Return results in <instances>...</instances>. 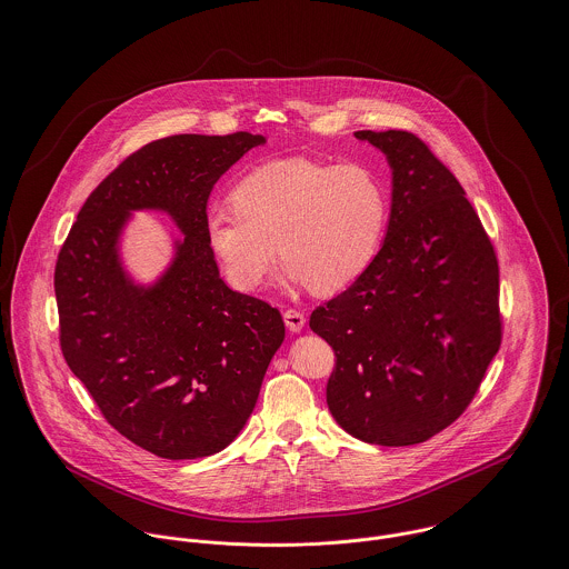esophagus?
Instances as JSON below:
<instances>
[{
  "mask_svg": "<svg viewBox=\"0 0 569 569\" xmlns=\"http://www.w3.org/2000/svg\"><path fill=\"white\" fill-rule=\"evenodd\" d=\"M282 318H284V325H287V328H289L291 332H300V330L305 328V325H307L305 313L298 311V309H287V311L282 313Z\"/></svg>",
  "mask_w": 569,
  "mask_h": 569,
  "instance_id": "34e87169",
  "label": "esophagus"
}]
</instances>
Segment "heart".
<instances>
[{"label":"heart","instance_id":"1","mask_svg":"<svg viewBox=\"0 0 569 569\" xmlns=\"http://www.w3.org/2000/svg\"><path fill=\"white\" fill-rule=\"evenodd\" d=\"M386 219L388 194L372 170L296 156L249 170L232 208L208 212L206 241L241 291L264 284L280 249L293 280L335 293L366 271Z\"/></svg>","mask_w":569,"mask_h":569}]
</instances>
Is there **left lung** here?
Segmentation results:
<instances>
[{
	"label": "left lung",
	"mask_w": 569,
	"mask_h": 569,
	"mask_svg": "<svg viewBox=\"0 0 569 569\" xmlns=\"http://www.w3.org/2000/svg\"><path fill=\"white\" fill-rule=\"evenodd\" d=\"M355 136L392 166L388 237L309 325L337 357L335 420L363 442L418 445L460 418L499 350V264L460 181L416 133Z\"/></svg>",
	"instance_id": "left-lung-1"
}]
</instances>
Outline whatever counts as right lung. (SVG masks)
Masks as SVG:
<instances>
[{
  "label": "right lung",
  "instance_id": "add662e5",
  "mask_svg": "<svg viewBox=\"0 0 569 569\" xmlns=\"http://www.w3.org/2000/svg\"><path fill=\"white\" fill-rule=\"evenodd\" d=\"M262 136H170L118 163L87 197L59 251V341L70 370L133 445L194 460L226 449L258 401L284 339L278 309L232 291L206 241L219 177ZM163 209L184 232L173 264L149 290L117 258L131 209Z\"/></svg>",
  "mask_w": 569,
  "mask_h": 569
}]
</instances>
